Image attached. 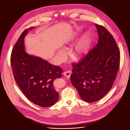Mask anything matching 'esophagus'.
<instances>
[{
  "label": "esophagus",
  "mask_w": 130,
  "mask_h": 130,
  "mask_svg": "<svg viewBox=\"0 0 130 130\" xmlns=\"http://www.w3.org/2000/svg\"><path fill=\"white\" fill-rule=\"evenodd\" d=\"M72 74V72L70 71V70H68V71L65 72L64 73V75L65 77H66L67 78H69L70 77V75Z\"/></svg>",
  "instance_id": "obj_1"
}]
</instances>
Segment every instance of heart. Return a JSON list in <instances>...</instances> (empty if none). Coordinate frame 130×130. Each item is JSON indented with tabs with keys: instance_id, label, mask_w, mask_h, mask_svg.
<instances>
[{
	"instance_id": "1",
	"label": "heart",
	"mask_w": 130,
	"mask_h": 130,
	"mask_svg": "<svg viewBox=\"0 0 130 130\" xmlns=\"http://www.w3.org/2000/svg\"><path fill=\"white\" fill-rule=\"evenodd\" d=\"M91 42V39L90 35L88 33L85 34L74 47V52L75 54L77 56L80 57L87 53L90 49ZM66 54L67 52L64 49H60L57 51L58 56L61 60L65 57Z\"/></svg>"
}]
</instances>
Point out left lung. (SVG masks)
Masks as SVG:
<instances>
[{
  "instance_id": "left-lung-1",
  "label": "left lung",
  "mask_w": 130,
  "mask_h": 130,
  "mask_svg": "<svg viewBox=\"0 0 130 130\" xmlns=\"http://www.w3.org/2000/svg\"><path fill=\"white\" fill-rule=\"evenodd\" d=\"M95 25L98 43L81 61L73 64L70 76L81 99L89 103L101 100L109 91L120 63V51L113 36L104 26Z\"/></svg>"
}]
</instances>
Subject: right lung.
I'll return each mask as SVG.
<instances>
[{"mask_svg":"<svg viewBox=\"0 0 130 130\" xmlns=\"http://www.w3.org/2000/svg\"><path fill=\"white\" fill-rule=\"evenodd\" d=\"M32 28L25 29L19 38L12 51L11 65L17 84L25 96L35 104L48 107L58 100L53 83L55 79L61 78L63 70L41 57L26 53L24 38Z\"/></svg>","mask_w":130,"mask_h":130,"instance_id":"1","label":"right lung"}]
</instances>
